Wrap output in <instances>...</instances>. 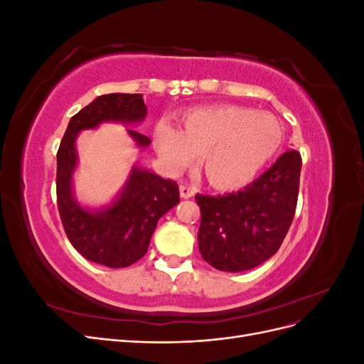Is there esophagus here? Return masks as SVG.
<instances>
[{
    "mask_svg": "<svg viewBox=\"0 0 364 364\" xmlns=\"http://www.w3.org/2000/svg\"><path fill=\"white\" fill-rule=\"evenodd\" d=\"M179 191H181L182 199H191V197L196 193V190L193 188V186H188V185H181L179 186Z\"/></svg>",
    "mask_w": 364,
    "mask_h": 364,
    "instance_id": "obj_1",
    "label": "esophagus"
}]
</instances>
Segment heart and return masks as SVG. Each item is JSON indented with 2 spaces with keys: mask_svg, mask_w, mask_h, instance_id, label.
Returning <instances> with one entry per match:
<instances>
[{
  "mask_svg": "<svg viewBox=\"0 0 364 364\" xmlns=\"http://www.w3.org/2000/svg\"><path fill=\"white\" fill-rule=\"evenodd\" d=\"M182 130L168 121L153 129L158 155L170 171H181L200 153V168L214 188L249 183L279 151L284 130L277 117L237 105L206 106L182 114Z\"/></svg>",
  "mask_w": 364,
  "mask_h": 364,
  "instance_id": "1",
  "label": "heart"
}]
</instances>
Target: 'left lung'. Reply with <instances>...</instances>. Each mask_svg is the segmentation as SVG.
I'll list each match as a JSON object with an SVG mask.
<instances>
[{"mask_svg":"<svg viewBox=\"0 0 364 364\" xmlns=\"http://www.w3.org/2000/svg\"><path fill=\"white\" fill-rule=\"evenodd\" d=\"M301 167V153L289 150L243 190L196 194L202 258L217 270L245 272L273 257L293 222Z\"/></svg>","mask_w":364,"mask_h":364,"instance_id":"obj_1","label":"left lung"}]
</instances>
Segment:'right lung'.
Returning <instances> with one entry per match:
<instances>
[{
    "instance_id": "right-lung-1",
    "label": "right lung",
    "mask_w": 364,
    "mask_h": 364,
    "mask_svg": "<svg viewBox=\"0 0 364 364\" xmlns=\"http://www.w3.org/2000/svg\"><path fill=\"white\" fill-rule=\"evenodd\" d=\"M146 117L142 94L100 95L70 119L58 151L56 191L65 232L82 257L111 269L127 267L146 255L158 220L181 202L179 186L135 164L111 203L86 208L77 202L73 190L79 162L75 141L82 130L97 129L102 123L134 126ZM126 130L136 147H149L151 141L146 135Z\"/></svg>"
}]
</instances>
